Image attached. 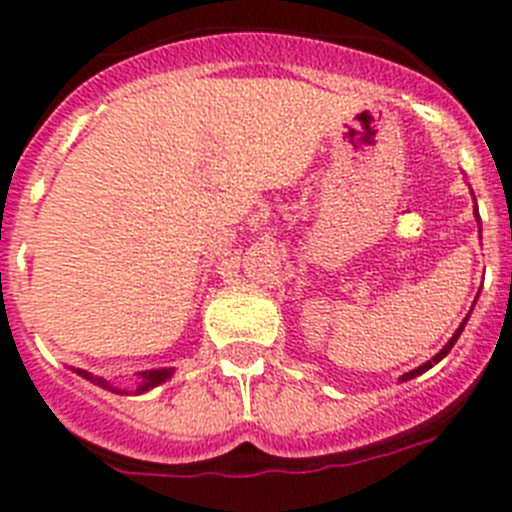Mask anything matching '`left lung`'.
<instances>
[{
	"label": "left lung",
	"instance_id": "1",
	"mask_svg": "<svg viewBox=\"0 0 512 512\" xmlns=\"http://www.w3.org/2000/svg\"><path fill=\"white\" fill-rule=\"evenodd\" d=\"M475 215H477V205H475ZM477 220H480V215H477ZM467 320H470V314H467V317H464V322H462V325L457 327V332H454V335L449 337V342H447V345H444V348L439 350V353L434 355V358H431V360H426L424 365H419V368H416V370H411V373L401 375V381H409V378H416V375H421V373H426V370H429V368H434V365H437L439 360H442V358H447V355H449V350L454 348V342H457V340H459V335H462V330H464V325H467Z\"/></svg>",
	"mask_w": 512,
	"mask_h": 512
}]
</instances>
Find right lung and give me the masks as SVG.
I'll use <instances>...</instances> for the list:
<instances>
[{
  "instance_id": "1",
  "label": "right lung",
  "mask_w": 512,
  "mask_h": 512,
  "mask_svg": "<svg viewBox=\"0 0 512 512\" xmlns=\"http://www.w3.org/2000/svg\"><path fill=\"white\" fill-rule=\"evenodd\" d=\"M75 373L78 375H83V378H86V381H91V383H96V386H101V388H109V391H114V393H121L119 388H114V386H109V383L103 381V378H93L91 373H88V370H81V368H75ZM172 375V368H159V370H144L142 373V386L137 388V393H144V391H149V388H154V386H159V383H164L167 381V378H170Z\"/></svg>"
}]
</instances>
